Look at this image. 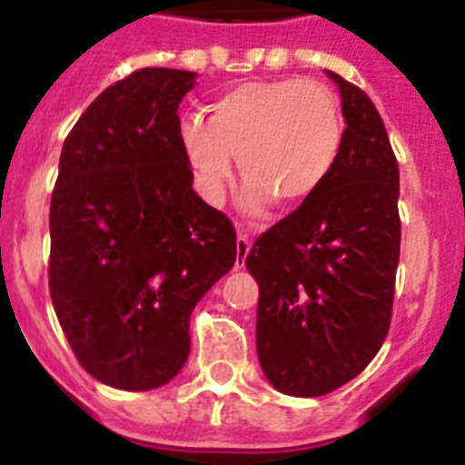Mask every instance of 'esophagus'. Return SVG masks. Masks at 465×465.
I'll list each match as a JSON object with an SVG mask.
<instances>
[{
    "mask_svg": "<svg viewBox=\"0 0 465 465\" xmlns=\"http://www.w3.org/2000/svg\"><path fill=\"white\" fill-rule=\"evenodd\" d=\"M250 247H252V241H250V236H245V233H238V238H236V250H238L236 266L238 268L245 263V257H247V252H250Z\"/></svg>",
    "mask_w": 465,
    "mask_h": 465,
    "instance_id": "34e87169",
    "label": "esophagus"
}]
</instances>
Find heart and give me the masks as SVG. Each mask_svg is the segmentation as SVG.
<instances>
[{
  "instance_id": "heart-1",
  "label": "heart",
  "mask_w": 465,
  "mask_h": 465,
  "mask_svg": "<svg viewBox=\"0 0 465 465\" xmlns=\"http://www.w3.org/2000/svg\"><path fill=\"white\" fill-rule=\"evenodd\" d=\"M344 140L340 98L316 80L242 82L181 128L199 190L220 202L232 181V155L247 181L245 203L280 208L310 202L331 179Z\"/></svg>"
}]
</instances>
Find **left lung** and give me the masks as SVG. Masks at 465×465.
I'll return each instance as SVG.
<instances>
[{"label":"left lung","mask_w":465,"mask_h":465,"mask_svg":"<svg viewBox=\"0 0 465 465\" xmlns=\"http://www.w3.org/2000/svg\"><path fill=\"white\" fill-rule=\"evenodd\" d=\"M328 77L346 121L331 179L245 259L259 284V362L272 388L292 397L332 392L379 353L401 242L399 167L383 119L360 86Z\"/></svg>","instance_id":"8db88e82"}]
</instances>
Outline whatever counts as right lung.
<instances>
[{
    "label": "right lung",
    "instance_id": "add662e5",
    "mask_svg": "<svg viewBox=\"0 0 465 465\" xmlns=\"http://www.w3.org/2000/svg\"><path fill=\"white\" fill-rule=\"evenodd\" d=\"M194 73L107 86L64 142L50 203V298L77 362L153 390L190 353L194 305L236 263V229L193 190L179 103Z\"/></svg>",
    "mask_w": 465,
    "mask_h": 465
}]
</instances>
